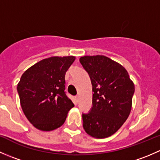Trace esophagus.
Returning <instances> with one entry per match:
<instances>
[{
	"instance_id": "34e87169",
	"label": "esophagus",
	"mask_w": 160,
	"mask_h": 160,
	"mask_svg": "<svg viewBox=\"0 0 160 160\" xmlns=\"http://www.w3.org/2000/svg\"><path fill=\"white\" fill-rule=\"evenodd\" d=\"M75 98H76V101H77V102H78V101H79V96H76Z\"/></svg>"
}]
</instances>
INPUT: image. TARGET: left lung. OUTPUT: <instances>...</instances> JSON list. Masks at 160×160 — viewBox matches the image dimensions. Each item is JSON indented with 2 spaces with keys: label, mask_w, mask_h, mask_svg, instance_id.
<instances>
[{
  "label": "left lung",
  "mask_w": 160,
  "mask_h": 160,
  "mask_svg": "<svg viewBox=\"0 0 160 160\" xmlns=\"http://www.w3.org/2000/svg\"><path fill=\"white\" fill-rule=\"evenodd\" d=\"M80 62L93 86V107L83 114L85 132L95 138L115 133L129 116L135 85L123 66L107 56H84Z\"/></svg>",
  "instance_id": "8db88e82"
}]
</instances>
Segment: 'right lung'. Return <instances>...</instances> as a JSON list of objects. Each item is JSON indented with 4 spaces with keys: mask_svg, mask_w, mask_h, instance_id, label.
<instances>
[{
    "mask_svg": "<svg viewBox=\"0 0 160 160\" xmlns=\"http://www.w3.org/2000/svg\"><path fill=\"white\" fill-rule=\"evenodd\" d=\"M76 57L51 56L24 72L17 86L22 111L37 129L49 132L63 125L74 106L65 91V75Z\"/></svg>",
    "mask_w": 160,
    "mask_h": 160,
    "instance_id": "1",
    "label": "right lung"
}]
</instances>
